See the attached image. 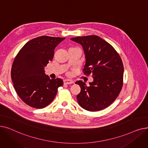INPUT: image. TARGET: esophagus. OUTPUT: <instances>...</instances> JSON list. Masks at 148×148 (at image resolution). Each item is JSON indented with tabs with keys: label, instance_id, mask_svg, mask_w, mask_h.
<instances>
[{
	"label": "esophagus",
	"instance_id": "esophagus-1",
	"mask_svg": "<svg viewBox=\"0 0 148 148\" xmlns=\"http://www.w3.org/2000/svg\"><path fill=\"white\" fill-rule=\"evenodd\" d=\"M64 82L65 84H69L74 83V82L73 80H69V79H65L64 80Z\"/></svg>",
	"mask_w": 148,
	"mask_h": 148
}]
</instances>
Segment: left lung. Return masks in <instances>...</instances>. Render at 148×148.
Segmentation results:
<instances>
[{"mask_svg":"<svg viewBox=\"0 0 148 148\" xmlns=\"http://www.w3.org/2000/svg\"><path fill=\"white\" fill-rule=\"evenodd\" d=\"M83 47L86 64L83 71L92 74L94 81L87 86L75 82L81 91L77 95L79 104L84 109L95 112L109 106L119 95L123 85V66L119 54L113 47L97 35L71 38Z\"/></svg>","mask_w":148,"mask_h":148,"instance_id":"obj_1","label":"left lung"}]
</instances>
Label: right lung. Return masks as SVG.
<instances>
[{"instance_id": "add662e5", "label": "right lung", "mask_w": 148, "mask_h": 148, "mask_svg": "<svg viewBox=\"0 0 148 148\" xmlns=\"http://www.w3.org/2000/svg\"><path fill=\"white\" fill-rule=\"evenodd\" d=\"M65 39L48 36L34 38L15 57L11 69L14 87L23 101L29 106L42 108L48 106L58 88L63 85L61 79H50L44 68L52 60L56 47Z\"/></svg>"}]
</instances>
